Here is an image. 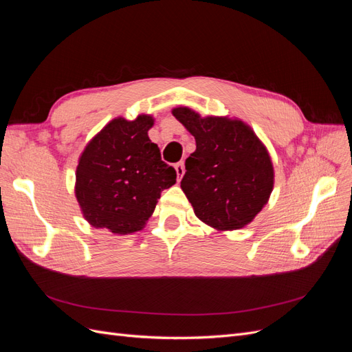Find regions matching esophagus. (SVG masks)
I'll list each match as a JSON object with an SVG mask.
<instances>
[{
	"label": "esophagus",
	"instance_id": "1",
	"mask_svg": "<svg viewBox=\"0 0 352 352\" xmlns=\"http://www.w3.org/2000/svg\"><path fill=\"white\" fill-rule=\"evenodd\" d=\"M175 168H176V173H177V179L180 180V179H182V176L185 175V163L184 162L176 163Z\"/></svg>",
	"mask_w": 352,
	"mask_h": 352
}]
</instances>
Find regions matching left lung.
Listing matches in <instances>:
<instances>
[{"label": "left lung", "instance_id": "1", "mask_svg": "<svg viewBox=\"0 0 352 352\" xmlns=\"http://www.w3.org/2000/svg\"><path fill=\"white\" fill-rule=\"evenodd\" d=\"M173 116L195 136L180 182L199 220L220 230L241 229L258 214L273 189L264 145L239 120L206 117L186 107Z\"/></svg>", "mask_w": 352, "mask_h": 352}]
</instances>
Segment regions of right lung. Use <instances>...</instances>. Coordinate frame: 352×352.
I'll return each mask as SVG.
<instances>
[{
  "instance_id": "obj_1",
  "label": "right lung",
  "mask_w": 352,
  "mask_h": 352,
  "mask_svg": "<svg viewBox=\"0 0 352 352\" xmlns=\"http://www.w3.org/2000/svg\"><path fill=\"white\" fill-rule=\"evenodd\" d=\"M154 120L114 119L85 148L76 170V198L94 228L126 235L142 229L162 190L176 184V170L164 163L148 138Z\"/></svg>"
}]
</instances>
